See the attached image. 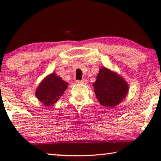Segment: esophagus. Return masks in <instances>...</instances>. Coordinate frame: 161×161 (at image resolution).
<instances>
[{"mask_svg": "<svg viewBox=\"0 0 161 161\" xmlns=\"http://www.w3.org/2000/svg\"><path fill=\"white\" fill-rule=\"evenodd\" d=\"M77 83H81V84H87V80H86V79H83V80H78L77 81Z\"/></svg>", "mask_w": 161, "mask_h": 161, "instance_id": "esophagus-1", "label": "esophagus"}]
</instances>
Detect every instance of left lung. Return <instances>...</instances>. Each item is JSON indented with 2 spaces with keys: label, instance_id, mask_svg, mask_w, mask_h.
Listing matches in <instances>:
<instances>
[{
  "label": "left lung",
  "instance_id": "left-lung-1",
  "mask_svg": "<svg viewBox=\"0 0 161 161\" xmlns=\"http://www.w3.org/2000/svg\"><path fill=\"white\" fill-rule=\"evenodd\" d=\"M93 86L100 104L106 107L117 105L128 92V86L125 80L105 67L100 69Z\"/></svg>",
  "mask_w": 161,
  "mask_h": 161
}]
</instances>
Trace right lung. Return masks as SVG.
Segmentation results:
<instances>
[{
	"instance_id": "obj_1",
	"label": "right lung",
	"mask_w": 161,
	"mask_h": 161,
	"mask_svg": "<svg viewBox=\"0 0 161 161\" xmlns=\"http://www.w3.org/2000/svg\"><path fill=\"white\" fill-rule=\"evenodd\" d=\"M68 83L62 80L55 73L44 79L37 88L36 97L45 106L53 105L67 89Z\"/></svg>"
}]
</instances>
